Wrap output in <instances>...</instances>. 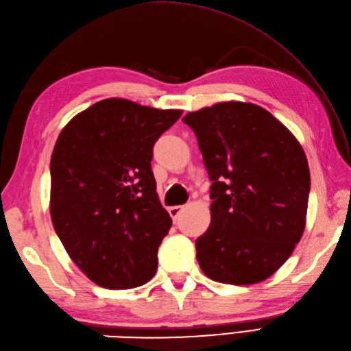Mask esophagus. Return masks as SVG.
Returning a JSON list of instances; mask_svg holds the SVG:
<instances>
[{
	"mask_svg": "<svg viewBox=\"0 0 351 351\" xmlns=\"http://www.w3.org/2000/svg\"><path fill=\"white\" fill-rule=\"evenodd\" d=\"M184 210L182 205H175V206H170L169 208V214L171 215V219H173V221L178 219V215H180V213Z\"/></svg>",
	"mask_w": 351,
	"mask_h": 351,
	"instance_id": "34e87169",
	"label": "esophagus"
}]
</instances>
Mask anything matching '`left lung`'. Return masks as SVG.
<instances>
[{
	"label": "left lung",
	"instance_id": "8db88e82",
	"mask_svg": "<svg viewBox=\"0 0 351 351\" xmlns=\"http://www.w3.org/2000/svg\"><path fill=\"white\" fill-rule=\"evenodd\" d=\"M211 185V223L196 240L208 278L252 285L291 256L306 226L311 175L299 140L270 111L229 101L182 119Z\"/></svg>",
	"mask_w": 351,
	"mask_h": 351
}]
</instances>
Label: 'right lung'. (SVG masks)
I'll use <instances>...</instances> for the list:
<instances>
[{
  "mask_svg": "<svg viewBox=\"0 0 351 351\" xmlns=\"http://www.w3.org/2000/svg\"><path fill=\"white\" fill-rule=\"evenodd\" d=\"M182 110L122 98L73 116L51 155L49 213L71 259L107 289L154 278L158 247L171 226L152 173V149Z\"/></svg>",
  "mask_w": 351,
  "mask_h": 351,
  "instance_id": "add662e5",
  "label": "right lung"
}]
</instances>
